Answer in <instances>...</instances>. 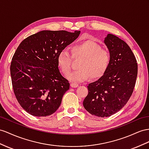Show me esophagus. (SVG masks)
<instances>
[{
  "label": "esophagus",
  "mask_w": 149,
  "mask_h": 149,
  "mask_svg": "<svg viewBox=\"0 0 149 149\" xmlns=\"http://www.w3.org/2000/svg\"><path fill=\"white\" fill-rule=\"evenodd\" d=\"M70 86H71L72 87H74V88H75V87H79V85L77 84L71 83V84H70Z\"/></svg>",
  "instance_id": "1"
}]
</instances>
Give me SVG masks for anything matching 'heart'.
<instances>
[{
    "label": "heart",
    "mask_w": 149,
    "mask_h": 149,
    "mask_svg": "<svg viewBox=\"0 0 149 149\" xmlns=\"http://www.w3.org/2000/svg\"><path fill=\"white\" fill-rule=\"evenodd\" d=\"M73 56L82 57L78 65L79 69L70 72L66 77L73 82L86 81L90 77L97 79L102 77L109 66L111 56L108 51L101 49L96 42L86 40L72 48ZM57 64L62 73L66 74L71 68V56L66 49L60 51L57 55Z\"/></svg>",
    "instance_id": "1"
}]
</instances>
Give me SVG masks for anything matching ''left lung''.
<instances>
[{"mask_svg":"<svg viewBox=\"0 0 149 149\" xmlns=\"http://www.w3.org/2000/svg\"><path fill=\"white\" fill-rule=\"evenodd\" d=\"M104 43L111 56L109 66L101 77L87 86L89 93L83 101L87 111L102 118L116 113L127 104L138 72L135 56L126 42L108 34Z\"/></svg>","mask_w":149,"mask_h":149,"instance_id":"left-lung-1","label":"left lung"}]
</instances>
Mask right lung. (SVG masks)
<instances>
[{
    "instance_id": "right-lung-1",
    "label": "right lung",
    "mask_w": 149,
    "mask_h": 149,
    "mask_svg": "<svg viewBox=\"0 0 149 149\" xmlns=\"http://www.w3.org/2000/svg\"><path fill=\"white\" fill-rule=\"evenodd\" d=\"M81 31L43 30L19 45L10 64L14 93L21 107L35 116L54 113L70 84L59 70L57 55Z\"/></svg>"
}]
</instances>
